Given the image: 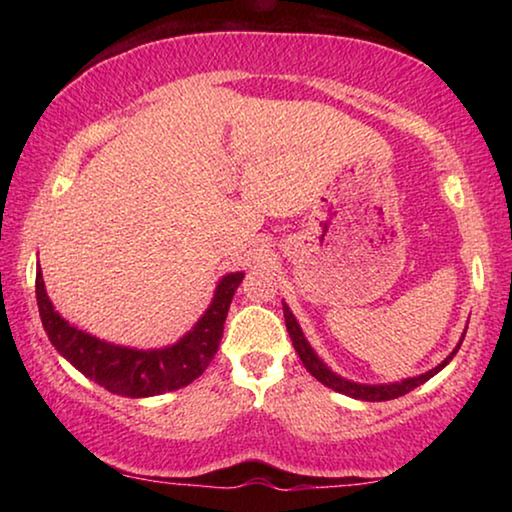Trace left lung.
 Here are the masks:
<instances>
[{"label": "left lung", "mask_w": 512, "mask_h": 512, "mask_svg": "<svg viewBox=\"0 0 512 512\" xmlns=\"http://www.w3.org/2000/svg\"><path fill=\"white\" fill-rule=\"evenodd\" d=\"M284 319H286V331H289L291 340H293V347H296V352L300 356V361H303V366L310 370L312 377H317L321 384H326L328 389L338 391V394H345V396H352V398H359V401H391V398H398V396H405L408 391L417 389L419 384H424L426 380H431L433 375L440 373L447 363L452 361V356L459 352L461 342H464V335H461L459 345L452 349V354L447 356L443 363H438L436 368H431L429 373H422L417 377H408V380H401V382H394V384H356V382H349L345 377L335 375L331 368L326 366L324 361L319 359L317 354H314V349L310 347V342L305 340L303 331H300L296 317H293L289 305L284 303Z\"/></svg>", "instance_id": "1"}]
</instances>
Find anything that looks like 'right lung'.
I'll use <instances>...</instances> for the list:
<instances>
[{"instance_id": "add662e5", "label": "right lung", "mask_w": 512, "mask_h": 512, "mask_svg": "<svg viewBox=\"0 0 512 512\" xmlns=\"http://www.w3.org/2000/svg\"><path fill=\"white\" fill-rule=\"evenodd\" d=\"M244 272H230L214 291L212 305L202 314L193 331L163 349H132L104 342L76 328L55 312L44 289V277L37 272V305L44 331L51 345L72 366L111 394L146 398L177 391L205 373L221 345L228 307L240 286Z\"/></svg>"}]
</instances>
